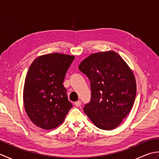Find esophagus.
<instances>
[{
  "instance_id": "34e87169",
  "label": "esophagus",
  "mask_w": 159,
  "mask_h": 159,
  "mask_svg": "<svg viewBox=\"0 0 159 159\" xmlns=\"http://www.w3.org/2000/svg\"><path fill=\"white\" fill-rule=\"evenodd\" d=\"M74 105H75L76 107H79L81 105V102H80V100H78L76 102H74Z\"/></svg>"
}]
</instances>
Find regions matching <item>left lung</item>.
Returning a JSON list of instances; mask_svg holds the SVG:
<instances>
[{
  "mask_svg": "<svg viewBox=\"0 0 159 159\" xmlns=\"http://www.w3.org/2000/svg\"><path fill=\"white\" fill-rule=\"evenodd\" d=\"M90 80L92 98L83 111L100 129L117 127L134 102L137 84L133 70L113 50L93 53L80 63Z\"/></svg>",
  "mask_w": 159,
  "mask_h": 159,
  "instance_id": "obj_1",
  "label": "left lung"
}]
</instances>
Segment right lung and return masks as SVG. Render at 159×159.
Instances as JSON below:
<instances>
[{
  "mask_svg": "<svg viewBox=\"0 0 159 159\" xmlns=\"http://www.w3.org/2000/svg\"><path fill=\"white\" fill-rule=\"evenodd\" d=\"M74 55L58 52L39 56L31 64L23 89V102L29 119L44 130L58 127L72 104L63 83Z\"/></svg>",
  "mask_w": 159,
  "mask_h": 159,
  "instance_id": "1",
  "label": "right lung"
}]
</instances>
